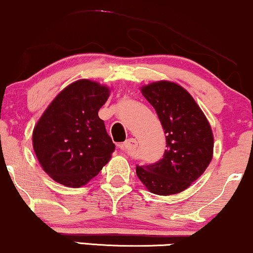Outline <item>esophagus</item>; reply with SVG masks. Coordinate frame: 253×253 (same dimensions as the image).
I'll return each mask as SVG.
<instances>
[{"label": "esophagus", "instance_id": "34e87169", "mask_svg": "<svg viewBox=\"0 0 253 253\" xmlns=\"http://www.w3.org/2000/svg\"><path fill=\"white\" fill-rule=\"evenodd\" d=\"M118 146H120L122 151L129 152V151L136 150L137 146H138V142H137V139L135 138H129L126 142H124L123 144H120Z\"/></svg>", "mask_w": 253, "mask_h": 253}]
</instances>
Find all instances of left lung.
I'll return each mask as SVG.
<instances>
[{"mask_svg": "<svg viewBox=\"0 0 253 253\" xmlns=\"http://www.w3.org/2000/svg\"><path fill=\"white\" fill-rule=\"evenodd\" d=\"M163 126L167 150L157 163L136 168L151 193L176 195L188 189L207 170L213 156V133L207 116L188 90L170 81L141 88Z\"/></svg>", "mask_w": 253, "mask_h": 253, "instance_id": "obj_1", "label": "left lung"}]
</instances>
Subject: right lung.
Wrapping results in <instances>:
<instances>
[{
  "instance_id": "1",
  "label": "right lung",
  "mask_w": 253,
  "mask_h": 253,
  "mask_svg": "<svg viewBox=\"0 0 253 253\" xmlns=\"http://www.w3.org/2000/svg\"><path fill=\"white\" fill-rule=\"evenodd\" d=\"M110 90L95 81H76L52 99L37 121L34 151L55 182L80 188L110 161L115 144L98 117Z\"/></svg>"
}]
</instances>
